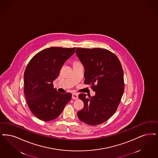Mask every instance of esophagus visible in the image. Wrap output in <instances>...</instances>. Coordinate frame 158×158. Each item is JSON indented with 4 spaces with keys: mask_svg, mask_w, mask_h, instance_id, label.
<instances>
[{
    "mask_svg": "<svg viewBox=\"0 0 158 158\" xmlns=\"http://www.w3.org/2000/svg\"><path fill=\"white\" fill-rule=\"evenodd\" d=\"M72 99H78V95L76 94H72Z\"/></svg>",
    "mask_w": 158,
    "mask_h": 158,
    "instance_id": "34e87169",
    "label": "esophagus"
}]
</instances>
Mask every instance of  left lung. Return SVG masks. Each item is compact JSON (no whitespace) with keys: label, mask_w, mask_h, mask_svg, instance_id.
Listing matches in <instances>:
<instances>
[{"label":"left lung","mask_w":158,"mask_h":158,"mask_svg":"<svg viewBox=\"0 0 158 158\" xmlns=\"http://www.w3.org/2000/svg\"><path fill=\"white\" fill-rule=\"evenodd\" d=\"M85 67V83L90 85L94 96L81 94L84 107L77 112L83 122L96 126L108 120L116 111L124 92L123 71L118 57L102 48H77Z\"/></svg>","instance_id":"left-lung-1"}]
</instances>
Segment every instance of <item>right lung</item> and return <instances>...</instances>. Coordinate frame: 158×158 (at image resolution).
<instances>
[{
	"label": "right lung",
	"mask_w": 158,
	"mask_h": 158,
	"mask_svg": "<svg viewBox=\"0 0 158 158\" xmlns=\"http://www.w3.org/2000/svg\"><path fill=\"white\" fill-rule=\"evenodd\" d=\"M76 48L52 47L39 52L27 64L24 73V93L27 105L36 118L43 121L57 118L70 101L72 94H61L53 88L65 61Z\"/></svg>",
	"instance_id": "obj_1"
}]
</instances>
